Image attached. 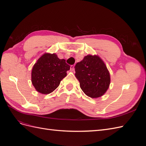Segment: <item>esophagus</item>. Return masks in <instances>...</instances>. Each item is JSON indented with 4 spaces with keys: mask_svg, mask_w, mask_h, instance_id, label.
<instances>
[{
    "mask_svg": "<svg viewBox=\"0 0 146 146\" xmlns=\"http://www.w3.org/2000/svg\"><path fill=\"white\" fill-rule=\"evenodd\" d=\"M74 70V66L71 65V66H70V70H71V71H73Z\"/></svg>",
    "mask_w": 146,
    "mask_h": 146,
    "instance_id": "esophagus-1",
    "label": "esophagus"
}]
</instances>
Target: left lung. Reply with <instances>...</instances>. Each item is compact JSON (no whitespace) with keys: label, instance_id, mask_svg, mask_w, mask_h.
Here are the masks:
<instances>
[{"label":"left lung","instance_id":"8db88e82","mask_svg":"<svg viewBox=\"0 0 146 146\" xmlns=\"http://www.w3.org/2000/svg\"><path fill=\"white\" fill-rule=\"evenodd\" d=\"M75 71L82 90L90 98H99L108 90L110 83V73L98 56H85L75 66Z\"/></svg>","mask_w":146,"mask_h":146}]
</instances>
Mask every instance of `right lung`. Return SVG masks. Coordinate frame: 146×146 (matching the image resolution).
Segmentation results:
<instances>
[{"label":"right lung","mask_w":146,"mask_h":146,"mask_svg":"<svg viewBox=\"0 0 146 146\" xmlns=\"http://www.w3.org/2000/svg\"><path fill=\"white\" fill-rule=\"evenodd\" d=\"M70 69L64 59H59L55 54H44L33 66L32 82L35 89L44 94L54 91Z\"/></svg>","instance_id":"add662e5"}]
</instances>
